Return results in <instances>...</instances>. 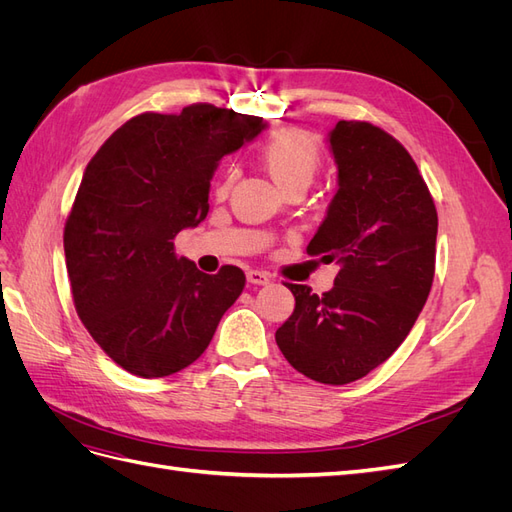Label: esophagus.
Wrapping results in <instances>:
<instances>
[{
    "label": "esophagus",
    "instance_id": "1",
    "mask_svg": "<svg viewBox=\"0 0 512 512\" xmlns=\"http://www.w3.org/2000/svg\"><path fill=\"white\" fill-rule=\"evenodd\" d=\"M247 282L250 284H256V286H267L271 282V275L267 271H258V269H250L245 273Z\"/></svg>",
    "mask_w": 512,
    "mask_h": 512
}]
</instances>
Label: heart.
Instances as JSON below:
<instances>
[{
    "mask_svg": "<svg viewBox=\"0 0 512 512\" xmlns=\"http://www.w3.org/2000/svg\"><path fill=\"white\" fill-rule=\"evenodd\" d=\"M262 166L282 192L307 188L316 177L322 156L316 141L301 130H282L273 134L260 151ZM226 190V183L222 185Z\"/></svg>",
    "mask_w": 512,
    "mask_h": 512,
    "instance_id": "heart-1",
    "label": "heart"
}]
</instances>
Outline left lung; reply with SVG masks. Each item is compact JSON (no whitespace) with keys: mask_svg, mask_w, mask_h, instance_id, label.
Returning a JSON list of instances; mask_svg holds the SVG:
<instances>
[{"mask_svg":"<svg viewBox=\"0 0 512 512\" xmlns=\"http://www.w3.org/2000/svg\"><path fill=\"white\" fill-rule=\"evenodd\" d=\"M337 192L307 245L339 273L320 297L305 284L275 331L286 361L322 384L367 376L399 348L429 297L438 213L410 153L367 121H337L327 136Z\"/></svg>","mask_w":512,"mask_h":512,"instance_id":"obj_1","label":"left lung"}]
</instances>
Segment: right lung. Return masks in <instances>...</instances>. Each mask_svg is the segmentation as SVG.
<instances>
[{
    "label": "right lung",
    "mask_w": 512,
    "mask_h": 512,
    "mask_svg": "<svg viewBox=\"0 0 512 512\" xmlns=\"http://www.w3.org/2000/svg\"><path fill=\"white\" fill-rule=\"evenodd\" d=\"M267 121L211 104L123 123L87 164L64 230L79 318L126 371L164 378L192 365L245 286L239 267L198 271L175 237L207 218L213 173Z\"/></svg>",
    "instance_id": "obj_1"
}]
</instances>
